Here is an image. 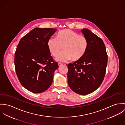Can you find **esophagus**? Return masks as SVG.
I'll list each match as a JSON object with an SVG mask.
<instances>
[{
  "label": "esophagus",
  "instance_id": "esophagus-1",
  "mask_svg": "<svg viewBox=\"0 0 125 125\" xmlns=\"http://www.w3.org/2000/svg\"><path fill=\"white\" fill-rule=\"evenodd\" d=\"M58 66H59V67H60V66H61L62 65H63V63H61V62H58Z\"/></svg>",
  "mask_w": 125,
  "mask_h": 125
}]
</instances>
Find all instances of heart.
Returning <instances> with one entry per match:
<instances>
[{
    "mask_svg": "<svg viewBox=\"0 0 125 125\" xmlns=\"http://www.w3.org/2000/svg\"><path fill=\"white\" fill-rule=\"evenodd\" d=\"M47 45L50 53L55 57L62 49L64 50L57 56V60L66 61L71 59L76 62L81 60L86 54L89 42L84 35L69 29H64L56 34V38H50Z\"/></svg>",
    "mask_w": 125,
    "mask_h": 125,
    "instance_id": "1",
    "label": "heart"
}]
</instances>
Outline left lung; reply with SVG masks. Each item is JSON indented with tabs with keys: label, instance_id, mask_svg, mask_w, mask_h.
<instances>
[{
	"label": "left lung",
	"instance_id": "obj_1",
	"mask_svg": "<svg viewBox=\"0 0 125 125\" xmlns=\"http://www.w3.org/2000/svg\"><path fill=\"white\" fill-rule=\"evenodd\" d=\"M82 31L88 39V48L81 60L68 64V81L73 92L84 95L95 91L102 83L108 56L101 38L87 29Z\"/></svg>",
	"mask_w": 125,
	"mask_h": 125
}]
</instances>
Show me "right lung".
Segmentation results:
<instances>
[{
	"label": "right lung",
	"instance_id": "add662e5",
	"mask_svg": "<svg viewBox=\"0 0 125 125\" xmlns=\"http://www.w3.org/2000/svg\"><path fill=\"white\" fill-rule=\"evenodd\" d=\"M56 30L35 28L20 41L15 53L16 73L21 84L33 93H41L51 85L58 63L50 55L47 42Z\"/></svg>",
	"mask_w": 125,
	"mask_h": 125
}]
</instances>
